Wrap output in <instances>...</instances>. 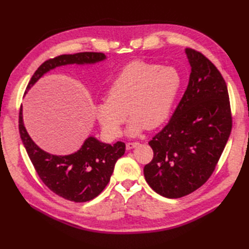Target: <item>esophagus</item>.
<instances>
[{
  "instance_id": "esophagus-1",
  "label": "esophagus",
  "mask_w": 249,
  "mask_h": 249,
  "mask_svg": "<svg viewBox=\"0 0 249 249\" xmlns=\"http://www.w3.org/2000/svg\"><path fill=\"white\" fill-rule=\"evenodd\" d=\"M139 144L138 142H127L126 143V149H132L134 147H136Z\"/></svg>"
}]
</instances>
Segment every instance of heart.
<instances>
[{
	"mask_svg": "<svg viewBox=\"0 0 249 249\" xmlns=\"http://www.w3.org/2000/svg\"><path fill=\"white\" fill-rule=\"evenodd\" d=\"M180 86L182 76L175 67L136 60L113 79L108 97L97 106V118L113 136L122 133L127 111L130 135L156 129L168 119Z\"/></svg>",
	"mask_w": 249,
	"mask_h": 249,
	"instance_id": "b5f03b06",
	"label": "heart"
}]
</instances>
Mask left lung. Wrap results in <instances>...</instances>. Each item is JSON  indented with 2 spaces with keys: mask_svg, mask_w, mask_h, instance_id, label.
<instances>
[{
  "mask_svg": "<svg viewBox=\"0 0 249 249\" xmlns=\"http://www.w3.org/2000/svg\"><path fill=\"white\" fill-rule=\"evenodd\" d=\"M189 84L169 123L148 142L154 158L144 166L152 189L164 197L194 192L212 176L231 132L228 86L200 52L186 49Z\"/></svg>",
  "mask_w": 249,
  "mask_h": 249,
  "instance_id": "obj_1",
  "label": "left lung"
}]
</instances>
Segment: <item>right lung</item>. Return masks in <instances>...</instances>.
<instances>
[{"instance_id":"add662e5","label":"right lung","mask_w":249,"mask_h":249,"mask_svg":"<svg viewBox=\"0 0 249 249\" xmlns=\"http://www.w3.org/2000/svg\"><path fill=\"white\" fill-rule=\"evenodd\" d=\"M106 58L104 53L82 52L50 58L34 72L26 90H29L43 73L60 65L72 63H94ZM18 129L22 143L33 166L51 191L67 200L85 202L96 197L109 183L115 163L125 152V143L117 141L106 144L89 137L77 153L69 156H54L43 152L27 133L22 123L21 106Z\"/></svg>"}]
</instances>
